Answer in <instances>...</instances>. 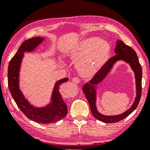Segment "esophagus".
Instances as JSON below:
<instances>
[{
	"label": "esophagus",
	"instance_id": "obj_1",
	"mask_svg": "<svg viewBox=\"0 0 150 150\" xmlns=\"http://www.w3.org/2000/svg\"><path fill=\"white\" fill-rule=\"evenodd\" d=\"M72 81H73V83L78 84V83H80L81 80L79 79V78H78V77H73L72 78Z\"/></svg>",
	"mask_w": 150,
	"mask_h": 150
}]
</instances>
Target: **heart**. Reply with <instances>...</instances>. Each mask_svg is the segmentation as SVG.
I'll use <instances>...</instances> for the list:
<instances>
[{"label":"heart","mask_w":150,"mask_h":150,"mask_svg":"<svg viewBox=\"0 0 150 150\" xmlns=\"http://www.w3.org/2000/svg\"><path fill=\"white\" fill-rule=\"evenodd\" d=\"M111 47L108 42L97 38L85 39L73 45L67 53L69 58L77 62L80 73L90 77L98 72L108 60Z\"/></svg>","instance_id":"1"}]
</instances>
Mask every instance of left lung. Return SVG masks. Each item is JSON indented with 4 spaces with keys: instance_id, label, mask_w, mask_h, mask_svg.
<instances>
[{
    "instance_id": "1",
    "label": "left lung",
    "mask_w": 150,
    "mask_h": 150,
    "mask_svg": "<svg viewBox=\"0 0 150 150\" xmlns=\"http://www.w3.org/2000/svg\"><path fill=\"white\" fill-rule=\"evenodd\" d=\"M115 52L116 55L109 59L108 61L95 74L93 78L90 81V82L88 83H86L84 84L83 86V92L85 94L86 99L89 103L92 115L98 120L106 122V123H111V122L120 121L122 119L129 116L137 108L142 94V67L139 63V60H138V58L136 52L129 46L125 45L122 40H117L116 47L115 48ZM119 60L125 61L126 63H129L134 71L136 79V87H137V96L132 108L125 112L123 114L118 116H104L99 113L96 108V102L97 85L107 76L114 64Z\"/></svg>"
}]
</instances>
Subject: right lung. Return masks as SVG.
<instances>
[{
  "label": "right lung",
  "instance_id": "obj_1",
  "mask_svg": "<svg viewBox=\"0 0 150 150\" xmlns=\"http://www.w3.org/2000/svg\"><path fill=\"white\" fill-rule=\"evenodd\" d=\"M44 40L45 38L36 37L25 40L21 45L9 63L8 68V84L13 99L24 115L33 121L48 124L59 121L67 115V105L59 93V88L61 84L67 82L69 79L64 78L57 81L52 94L50 103L42 108H37L31 105L23 96L19 86V73L24 52L35 50L37 46Z\"/></svg>",
  "mask_w": 150,
  "mask_h": 150
}]
</instances>
